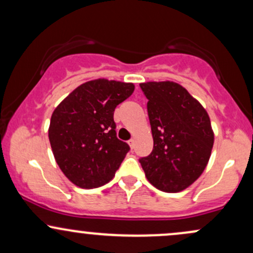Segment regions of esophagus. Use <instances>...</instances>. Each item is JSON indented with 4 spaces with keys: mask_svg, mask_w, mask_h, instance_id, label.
<instances>
[{
    "mask_svg": "<svg viewBox=\"0 0 253 253\" xmlns=\"http://www.w3.org/2000/svg\"><path fill=\"white\" fill-rule=\"evenodd\" d=\"M128 145L130 149H134V139H130V140H128Z\"/></svg>",
    "mask_w": 253,
    "mask_h": 253,
    "instance_id": "34e87169",
    "label": "esophagus"
}]
</instances>
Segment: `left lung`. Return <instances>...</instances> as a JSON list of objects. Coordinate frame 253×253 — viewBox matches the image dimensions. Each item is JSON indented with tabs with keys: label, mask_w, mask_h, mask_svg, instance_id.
Masks as SVG:
<instances>
[{
	"label": "left lung",
	"mask_w": 253,
	"mask_h": 253,
	"mask_svg": "<svg viewBox=\"0 0 253 253\" xmlns=\"http://www.w3.org/2000/svg\"><path fill=\"white\" fill-rule=\"evenodd\" d=\"M147 98L153 150L139 159L157 189L177 193L189 187L207 167L214 144L208 113L178 83H140Z\"/></svg>",
	"instance_id": "left-lung-1"
}]
</instances>
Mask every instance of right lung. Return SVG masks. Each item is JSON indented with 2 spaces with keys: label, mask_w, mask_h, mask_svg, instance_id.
Segmentation results:
<instances>
[{
  "label": "right lung",
  "mask_w": 253,
  "mask_h": 253,
  "mask_svg": "<svg viewBox=\"0 0 253 253\" xmlns=\"http://www.w3.org/2000/svg\"><path fill=\"white\" fill-rule=\"evenodd\" d=\"M134 84L104 78L77 86L51 117L48 139L60 170L84 189L108 183L129 151L117 136L114 110Z\"/></svg>",
  "instance_id": "1"
}]
</instances>
